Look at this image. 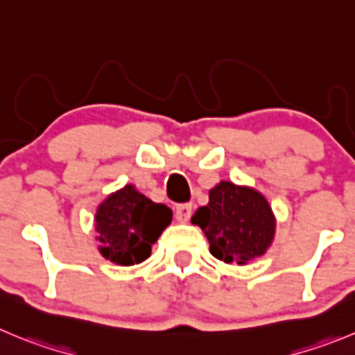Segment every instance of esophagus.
Segmentation results:
<instances>
[{"label":"esophagus","mask_w":355,"mask_h":355,"mask_svg":"<svg viewBox=\"0 0 355 355\" xmlns=\"http://www.w3.org/2000/svg\"><path fill=\"white\" fill-rule=\"evenodd\" d=\"M175 214H177V217L180 223H187L189 218H191V215H193V205L191 203L178 205V207L175 208Z\"/></svg>","instance_id":"esophagus-1"}]
</instances>
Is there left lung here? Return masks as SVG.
Returning a JSON list of instances; mask_svg holds the SVG:
<instances>
[{"label":"left lung","mask_w":355,"mask_h":355,"mask_svg":"<svg viewBox=\"0 0 355 355\" xmlns=\"http://www.w3.org/2000/svg\"><path fill=\"white\" fill-rule=\"evenodd\" d=\"M191 223L201 227L210 254L224 263L243 264L266 254L277 230L271 205L254 187L220 180L208 193Z\"/></svg>","instance_id":"1"}]
</instances>
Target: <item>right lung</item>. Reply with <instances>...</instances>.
<instances>
[{"mask_svg":"<svg viewBox=\"0 0 355 355\" xmlns=\"http://www.w3.org/2000/svg\"><path fill=\"white\" fill-rule=\"evenodd\" d=\"M173 211L154 203L132 184L108 194L94 215L99 254L119 266H132L150 257L152 245L170 226Z\"/></svg>","mask_w":355,"mask_h":355,"instance_id":"right-lung-1","label":"right lung"}]
</instances>
